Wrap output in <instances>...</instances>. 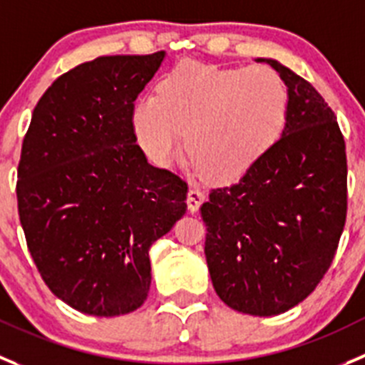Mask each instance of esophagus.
Instances as JSON below:
<instances>
[{"mask_svg":"<svg viewBox=\"0 0 365 365\" xmlns=\"http://www.w3.org/2000/svg\"><path fill=\"white\" fill-rule=\"evenodd\" d=\"M203 200H205V192L198 187H190L189 192H187V207H189L190 212H198Z\"/></svg>","mask_w":365,"mask_h":365,"instance_id":"obj_1","label":"esophagus"}]
</instances>
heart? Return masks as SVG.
Listing matches in <instances>:
<instances>
[{"instance_id": "heart-1", "label": "heart", "mask_w": 365, "mask_h": 365, "mask_svg": "<svg viewBox=\"0 0 365 365\" xmlns=\"http://www.w3.org/2000/svg\"><path fill=\"white\" fill-rule=\"evenodd\" d=\"M290 95L270 66L220 68L183 61L160 79L156 97L135 104L133 131L144 155L165 167L182 151L210 182L247 175L279 140Z\"/></svg>"}]
</instances>
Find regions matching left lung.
Here are the masks:
<instances>
[{
	"label": "left lung",
	"instance_id": "8db88e82",
	"mask_svg": "<svg viewBox=\"0 0 365 365\" xmlns=\"http://www.w3.org/2000/svg\"><path fill=\"white\" fill-rule=\"evenodd\" d=\"M290 95L281 138L202 205L205 257L221 301L270 317L304 301L335 257L347 212L346 144L321 93L274 59Z\"/></svg>",
	"mask_w": 365,
	"mask_h": 365
}]
</instances>
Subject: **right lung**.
<instances>
[{
	"label": "right lung",
	"mask_w": 365,
	"mask_h": 365,
	"mask_svg": "<svg viewBox=\"0 0 365 365\" xmlns=\"http://www.w3.org/2000/svg\"><path fill=\"white\" fill-rule=\"evenodd\" d=\"M165 52L106 56L53 81L34 108L18 167V210L52 294L77 312H135L149 248L187 210V183L148 163L133 110Z\"/></svg>",
	"instance_id": "add662e5"
}]
</instances>
